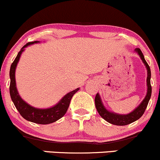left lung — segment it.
I'll return each mask as SVG.
<instances>
[{
    "label": "left lung",
    "mask_w": 160,
    "mask_h": 160,
    "mask_svg": "<svg viewBox=\"0 0 160 160\" xmlns=\"http://www.w3.org/2000/svg\"><path fill=\"white\" fill-rule=\"evenodd\" d=\"M135 52L138 53L139 56L141 58L142 62L146 66V68L147 69V93L146 95L145 98L143 101L140 103V105L138 106L135 110H133L132 112H130L128 114H116V113L111 112V111H108L104 106L103 105V103L101 101L100 95L98 93L95 96V99H94V102H95V107L97 109L98 112L100 114V116L103 119L105 120L108 123H111V124L118 125V126H124V125L130 124V123H133L137 121V120L140 119L142 117V115L145 112V110L147 108L149 99H150L151 94H152V87L150 85V78H151V71L150 68H149V65L147 64V61L144 59V56L142 52H141L139 48H136Z\"/></svg>",
    "instance_id": "8db88e82"
}]
</instances>
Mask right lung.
<instances>
[{"label": "right lung", "instance_id": "obj_1", "mask_svg": "<svg viewBox=\"0 0 160 160\" xmlns=\"http://www.w3.org/2000/svg\"><path fill=\"white\" fill-rule=\"evenodd\" d=\"M37 42H39L34 41V42H28L23 46L20 52H18L14 61L11 64V69H10V78H11L10 94H11L12 101L14 104L17 110L24 119L28 121L32 122V123H39V124H49V123L58 121L66 114L72 98L79 90V88L66 94L61 99V101H59V102H58V104H56L55 106L46 108V109H40V108L32 107L20 98L18 94V89H17L16 80H15V71H16L17 65H18L19 59L21 56V53L24 51V48L31 45V44L37 43Z\"/></svg>", "mask_w": 160, "mask_h": 160}]
</instances>
